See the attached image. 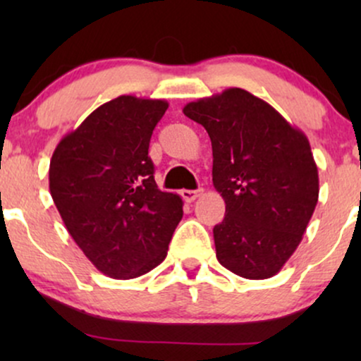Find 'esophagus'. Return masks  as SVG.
Listing matches in <instances>:
<instances>
[{"label":"esophagus","instance_id":"obj_1","mask_svg":"<svg viewBox=\"0 0 361 361\" xmlns=\"http://www.w3.org/2000/svg\"><path fill=\"white\" fill-rule=\"evenodd\" d=\"M204 193V190L198 188V190H181V197H183L185 202H195L200 195Z\"/></svg>","mask_w":361,"mask_h":361}]
</instances>
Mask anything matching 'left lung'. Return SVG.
Listing matches in <instances>:
<instances>
[{
  "mask_svg": "<svg viewBox=\"0 0 361 361\" xmlns=\"http://www.w3.org/2000/svg\"><path fill=\"white\" fill-rule=\"evenodd\" d=\"M212 140V181L226 202L214 227L224 268L250 280L276 275L302 241L319 198L305 134L241 88L185 105Z\"/></svg>",
  "mask_w": 361,
  "mask_h": 361,
  "instance_id": "left-lung-1",
  "label": "left lung"
}]
</instances>
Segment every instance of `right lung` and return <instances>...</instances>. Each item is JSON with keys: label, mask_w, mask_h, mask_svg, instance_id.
Here are the masks:
<instances>
[{"label": "right lung", "mask_w": 361, "mask_h": 361, "mask_svg": "<svg viewBox=\"0 0 361 361\" xmlns=\"http://www.w3.org/2000/svg\"><path fill=\"white\" fill-rule=\"evenodd\" d=\"M168 102L122 94L103 103L61 139L49 188L74 243L103 275L137 279L163 263L180 195L161 192L149 140Z\"/></svg>", "instance_id": "1"}]
</instances>
